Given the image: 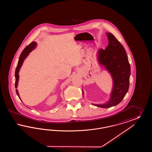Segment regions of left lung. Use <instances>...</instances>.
I'll return each instance as SVG.
<instances>
[{
	"label": "left lung",
	"mask_w": 152,
	"mask_h": 152,
	"mask_svg": "<svg viewBox=\"0 0 152 152\" xmlns=\"http://www.w3.org/2000/svg\"><path fill=\"white\" fill-rule=\"evenodd\" d=\"M107 35L108 45L105 50L101 48L98 51L97 60L112 77V90L110 99L107 102L101 104H92L102 108L116 106L122 101L129 89L130 75V64L124 48L113 34L108 32Z\"/></svg>",
	"instance_id": "8db88e82"
}]
</instances>
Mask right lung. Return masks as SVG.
I'll use <instances>...</instances> for the list:
<instances>
[{
    "mask_svg": "<svg viewBox=\"0 0 152 152\" xmlns=\"http://www.w3.org/2000/svg\"><path fill=\"white\" fill-rule=\"evenodd\" d=\"M36 45H37V43L36 42H32L31 43L29 44L28 46H27L24 49V50L23 51L20 56V58H19V61H18V65H17L16 70H15V88H16L18 87L19 78V71H20V69L22 66V64L23 63V61H24L26 58L28 56L29 53L36 48ZM16 94H18V97H19V99H20L19 94L18 93V91L17 89H16Z\"/></svg>",
    "mask_w": 152,
    "mask_h": 152,
    "instance_id": "add662e5",
    "label": "right lung"
}]
</instances>
